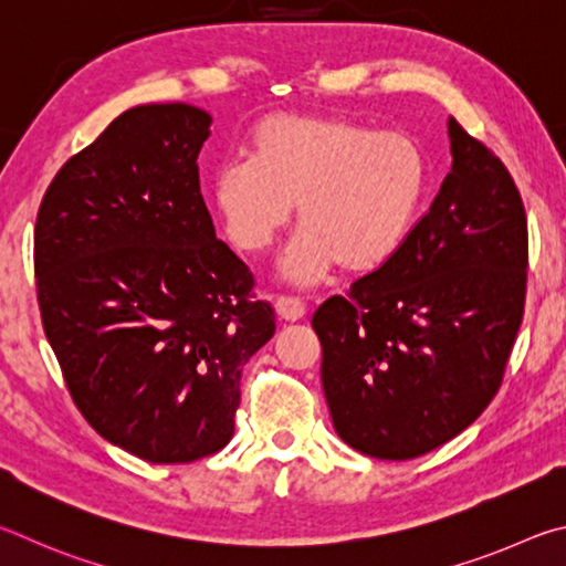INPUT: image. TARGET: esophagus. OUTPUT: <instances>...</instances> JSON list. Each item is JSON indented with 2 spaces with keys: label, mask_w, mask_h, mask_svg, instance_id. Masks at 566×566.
<instances>
[{
  "label": "esophagus",
  "mask_w": 566,
  "mask_h": 566,
  "mask_svg": "<svg viewBox=\"0 0 566 566\" xmlns=\"http://www.w3.org/2000/svg\"><path fill=\"white\" fill-rule=\"evenodd\" d=\"M275 315L285 323H295L305 318V305L298 298H277L275 301Z\"/></svg>",
  "instance_id": "esophagus-1"
}]
</instances>
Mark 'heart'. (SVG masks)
I'll list each match as a JSON object with an SVG mask.
<instances>
[{"label": "heart", "mask_w": 566, "mask_h": 566, "mask_svg": "<svg viewBox=\"0 0 566 566\" xmlns=\"http://www.w3.org/2000/svg\"><path fill=\"white\" fill-rule=\"evenodd\" d=\"M251 158L211 176V206L245 253L271 248L298 206L301 231L281 275L315 285L335 265L365 275L388 265L408 241L430 181L418 138L345 116L275 114L248 136Z\"/></svg>", "instance_id": "b5f03b06"}]
</instances>
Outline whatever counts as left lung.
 Returning <instances> with one entry per match:
<instances>
[{
	"instance_id": "1",
	"label": "left lung",
	"mask_w": 566,
	"mask_h": 566,
	"mask_svg": "<svg viewBox=\"0 0 566 566\" xmlns=\"http://www.w3.org/2000/svg\"><path fill=\"white\" fill-rule=\"evenodd\" d=\"M452 168L388 265L313 315L333 428L353 450L412 460L500 390L527 289V216L507 168L448 118Z\"/></svg>"
}]
</instances>
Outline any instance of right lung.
Masks as SVG:
<instances>
[{
  "label": "right lung",
  "instance_id": "obj_1",
  "mask_svg": "<svg viewBox=\"0 0 566 566\" xmlns=\"http://www.w3.org/2000/svg\"><path fill=\"white\" fill-rule=\"evenodd\" d=\"M208 128L191 104L128 108L59 168L34 228L39 311L76 408L154 464L231 442L243 365L275 333L203 203Z\"/></svg>",
  "mask_w": 566,
  "mask_h": 566
}]
</instances>
